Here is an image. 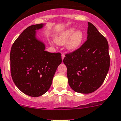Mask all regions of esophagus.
Listing matches in <instances>:
<instances>
[{
  "instance_id": "1",
  "label": "esophagus",
  "mask_w": 121,
  "mask_h": 121,
  "mask_svg": "<svg viewBox=\"0 0 121 121\" xmlns=\"http://www.w3.org/2000/svg\"><path fill=\"white\" fill-rule=\"evenodd\" d=\"M65 56V55L64 54V53H62V55H61V57H62V60L64 59Z\"/></svg>"
}]
</instances>
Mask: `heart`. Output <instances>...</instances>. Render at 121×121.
<instances>
[{
    "instance_id": "b5f03b06",
    "label": "heart",
    "mask_w": 121,
    "mask_h": 121,
    "mask_svg": "<svg viewBox=\"0 0 121 121\" xmlns=\"http://www.w3.org/2000/svg\"><path fill=\"white\" fill-rule=\"evenodd\" d=\"M84 34L81 31L75 32V29L71 28L61 33L56 37L58 43L63 45L66 43L67 48L69 50H76L80 47L82 42Z\"/></svg>"
}]
</instances>
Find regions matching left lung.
<instances>
[{"instance_id": "obj_1", "label": "left lung", "mask_w": 121, "mask_h": 121, "mask_svg": "<svg viewBox=\"0 0 121 121\" xmlns=\"http://www.w3.org/2000/svg\"><path fill=\"white\" fill-rule=\"evenodd\" d=\"M108 48L106 39L89 22L87 40L63 59L69 85L73 90L90 93L102 85L110 65Z\"/></svg>"}]
</instances>
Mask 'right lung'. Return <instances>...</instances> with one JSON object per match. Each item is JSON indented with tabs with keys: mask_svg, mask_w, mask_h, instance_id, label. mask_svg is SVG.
<instances>
[{
	"mask_svg": "<svg viewBox=\"0 0 121 121\" xmlns=\"http://www.w3.org/2000/svg\"><path fill=\"white\" fill-rule=\"evenodd\" d=\"M43 24L31 25L25 29L12 45L10 71L18 89L32 97L48 91L56 70L62 61L60 53H50L35 38V30Z\"/></svg>",
	"mask_w": 121,
	"mask_h": 121,
	"instance_id": "right-lung-1",
	"label": "right lung"
}]
</instances>
